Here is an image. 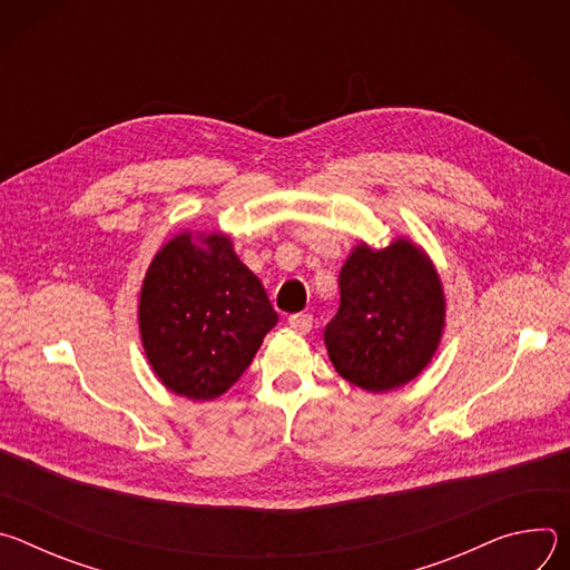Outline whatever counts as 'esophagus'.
<instances>
[{"label": "esophagus", "instance_id": "esophagus-1", "mask_svg": "<svg viewBox=\"0 0 570 570\" xmlns=\"http://www.w3.org/2000/svg\"><path fill=\"white\" fill-rule=\"evenodd\" d=\"M288 324H291V327H293L295 332L308 334L311 327H313V315H308V313H293V315L288 317Z\"/></svg>", "mask_w": 570, "mask_h": 570}]
</instances>
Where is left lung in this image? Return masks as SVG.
<instances>
[{
  "label": "left lung",
  "mask_w": 570,
  "mask_h": 570,
  "mask_svg": "<svg viewBox=\"0 0 570 570\" xmlns=\"http://www.w3.org/2000/svg\"><path fill=\"white\" fill-rule=\"evenodd\" d=\"M338 286V313L324 327L336 372L367 392L413 381L431 363L446 315L442 282L426 253L401 236L383 250L361 243Z\"/></svg>",
  "instance_id": "left-lung-1"
}]
</instances>
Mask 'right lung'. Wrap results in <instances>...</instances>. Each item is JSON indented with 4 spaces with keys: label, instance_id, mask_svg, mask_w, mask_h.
<instances>
[{
    "label": "right lung",
    "instance_id": "add662e5",
    "mask_svg": "<svg viewBox=\"0 0 570 570\" xmlns=\"http://www.w3.org/2000/svg\"><path fill=\"white\" fill-rule=\"evenodd\" d=\"M277 313L227 234L183 232L161 246L139 295V334L171 392L209 401L248 370Z\"/></svg>",
    "mask_w": 570,
    "mask_h": 570
}]
</instances>
